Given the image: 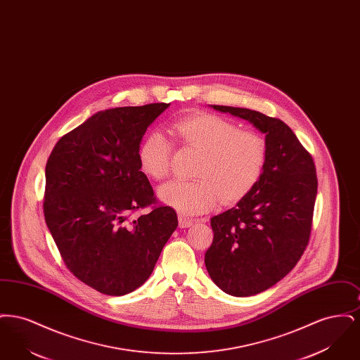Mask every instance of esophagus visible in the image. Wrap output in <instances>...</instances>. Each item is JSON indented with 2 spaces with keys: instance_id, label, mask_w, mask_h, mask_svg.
Wrapping results in <instances>:
<instances>
[{
  "instance_id": "1",
  "label": "esophagus",
  "mask_w": 360,
  "mask_h": 360,
  "mask_svg": "<svg viewBox=\"0 0 360 360\" xmlns=\"http://www.w3.org/2000/svg\"><path fill=\"white\" fill-rule=\"evenodd\" d=\"M178 220H179V226L181 228H188V226L194 224L193 219H188V216H184V214H179Z\"/></svg>"
}]
</instances>
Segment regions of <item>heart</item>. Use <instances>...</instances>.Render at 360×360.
<instances>
[{
  "mask_svg": "<svg viewBox=\"0 0 360 360\" xmlns=\"http://www.w3.org/2000/svg\"><path fill=\"white\" fill-rule=\"evenodd\" d=\"M174 137L198 151L191 181H172L159 188V198L184 212L198 214L220 202L232 205L259 184L267 163V141L254 131L213 113H193L172 124ZM172 143L159 132L141 141L137 159L148 178L165 179L172 169Z\"/></svg>",
  "mask_w": 360,
  "mask_h": 360,
  "instance_id": "heart-1",
  "label": "heart"
}]
</instances>
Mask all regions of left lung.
<instances>
[{
	"instance_id": "obj_1",
	"label": "left lung",
	"mask_w": 360,
	"mask_h": 360,
	"mask_svg": "<svg viewBox=\"0 0 360 360\" xmlns=\"http://www.w3.org/2000/svg\"><path fill=\"white\" fill-rule=\"evenodd\" d=\"M266 134L267 163L255 188L212 217L205 254L212 281L235 297L267 290L290 273L307 250L317 195L311 155L285 122L257 110L212 105Z\"/></svg>"
}]
</instances>
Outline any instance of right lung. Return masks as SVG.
<instances>
[{
    "mask_svg": "<svg viewBox=\"0 0 360 360\" xmlns=\"http://www.w3.org/2000/svg\"><path fill=\"white\" fill-rule=\"evenodd\" d=\"M170 103L96 113L55 144L46 165L44 219L66 267L106 295L140 288L178 226L158 205L137 151L148 125ZM146 207L150 212L137 215Z\"/></svg>",
    "mask_w": 360,
    "mask_h": 360,
    "instance_id": "add662e5",
    "label": "right lung"
}]
</instances>
